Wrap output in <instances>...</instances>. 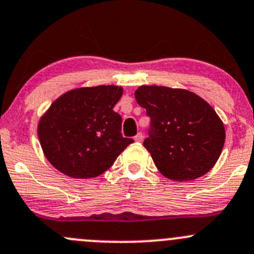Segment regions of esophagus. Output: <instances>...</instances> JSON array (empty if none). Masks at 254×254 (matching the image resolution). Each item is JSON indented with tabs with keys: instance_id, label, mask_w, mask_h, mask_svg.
Wrapping results in <instances>:
<instances>
[{
	"instance_id": "esophagus-1",
	"label": "esophagus",
	"mask_w": 254,
	"mask_h": 254,
	"mask_svg": "<svg viewBox=\"0 0 254 254\" xmlns=\"http://www.w3.org/2000/svg\"><path fill=\"white\" fill-rule=\"evenodd\" d=\"M134 140H135V141H136V142H141L142 140H143V135L141 134V132H139V134H137L136 136L134 137Z\"/></svg>"
}]
</instances>
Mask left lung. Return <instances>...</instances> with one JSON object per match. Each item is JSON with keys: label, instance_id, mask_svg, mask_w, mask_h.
Here are the masks:
<instances>
[{"label": "left lung", "instance_id": "8db88e82", "mask_svg": "<svg viewBox=\"0 0 254 254\" xmlns=\"http://www.w3.org/2000/svg\"><path fill=\"white\" fill-rule=\"evenodd\" d=\"M135 98L151 119L143 146L166 178L191 181L214 167L225 127L209 103L187 89L163 86L139 87Z\"/></svg>", "mask_w": 254, "mask_h": 254}]
</instances>
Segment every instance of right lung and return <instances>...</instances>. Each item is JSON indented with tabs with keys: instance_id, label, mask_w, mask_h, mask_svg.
I'll return each mask as SVG.
<instances>
[{
	"instance_id": "obj_1",
	"label": "right lung",
	"mask_w": 254,
	"mask_h": 254,
	"mask_svg": "<svg viewBox=\"0 0 254 254\" xmlns=\"http://www.w3.org/2000/svg\"><path fill=\"white\" fill-rule=\"evenodd\" d=\"M123 94L118 86L76 88L59 97L38 124L49 162L72 178H93L111 168L134 142L122 135V117L113 111Z\"/></svg>"
}]
</instances>
